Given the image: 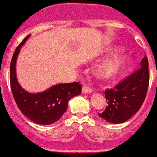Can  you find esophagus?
I'll list each match as a JSON object with an SVG mask.
<instances>
[{"mask_svg": "<svg viewBox=\"0 0 157 157\" xmlns=\"http://www.w3.org/2000/svg\"><path fill=\"white\" fill-rule=\"evenodd\" d=\"M82 92L83 94H90V93H92L93 92V89L89 87V86H82Z\"/></svg>", "mask_w": 157, "mask_h": 157, "instance_id": "34e87169", "label": "esophagus"}]
</instances>
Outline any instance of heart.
<instances>
[{
  "mask_svg": "<svg viewBox=\"0 0 157 157\" xmlns=\"http://www.w3.org/2000/svg\"><path fill=\"white\" fill-rule=\"evenodd\" d=\"M132 59L128 55H118L108 59L96 69V75L102 80H112L118 77L131 64Z\"/></svg>",
  "mask_w": 157,
  "mask_h": 157,
  "instance_id": "obj_1",
  "label": "heart"
}]
</instances>
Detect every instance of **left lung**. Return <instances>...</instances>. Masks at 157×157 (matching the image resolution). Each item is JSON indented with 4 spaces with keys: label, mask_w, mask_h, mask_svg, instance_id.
Listing matches in <instances>:
<instances>
[{
    "label": "left lung",
    "mask_w": 157,
    "mask_h": 157,
    "mask_svg": "<svg viewBox=\"0 0 157 157\" xmlns=\"http://www.w3.org/2000/svg\"><path fill=\"white\" fill-rule=\"evenodd\" d=\"M141 68L113 88L105 91L107 105L98 116L110 123L119 124L129 120L143 105L150 82L149 62L146 56L141 60Z\"/></svg>",
    "instance_id": "left-lung-1"
}]
</instances>
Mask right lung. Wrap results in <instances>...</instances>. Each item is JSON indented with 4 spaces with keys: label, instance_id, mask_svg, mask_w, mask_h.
I'll use <instances>...</instances> for the list:
<instances>
[{
    "label": "right lung",
    "instance_id": "1",
    "mask_svg": "<svg viewBox=\"0 0 157 157\" xmlns=\"http://www.w3.org/2000/svg\"><path fill=\"white\" fill-rule=\"evenodd\" d=\"M27 36L14 52L10 64V85L19 110L29 120L40 125H49L59 121L66 111L71 98L82 93V84L62 83L39 94H29L18 84L16 76V61L20 48L29 38Z\"/></svg>",
    "mask_w": 157,
    "mask_h": 157
}]
</instances>
